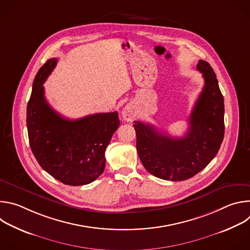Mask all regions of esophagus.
<instances>
[{"label": "esophagus", "instance_id": "obj_1", "mask_svg": "<svg viewBox=\"0 0 250 250\" xmlns=\"http://www.w3.org/2000/svg\"><path fill=\"white\" fill-rule=\"evenodd\" d=\"M122 116H123L124 120L126 122H130L132 120V118L134 117V113H133V110L130 105L127 104L125 106L123 112H122Z\"/></svg>", "mask_w": 250, "mask_h": 250}]
</instances>
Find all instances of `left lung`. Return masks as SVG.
I'll return each mask as SVG.
<instances>
[{"mask_svg":"<svg viewBox=\"0 0 250 250\" xmlns=\"http://www.w3.org/2000/svg\"><path fill=\"white\" fill-rule=\"evenodd\" d=\"M205 86L189 117L183 137H172L153 125L134 122L136 149L142 165L163 180L183 181L202 171L215 157L225 134V104L210 65L199 60Z\"/></svg>","mask_w":250,"mask_h":250,"instance_id":"8db88e82","label":"left lung"}]
</instances>
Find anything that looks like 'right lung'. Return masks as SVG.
Masks as SVG:
<instances>
[{
    "label": "right lung",
    "mask_w": 250,
    "mask_h": 250,
    "mask_svg": "<svg viewBox=\"0 0 250 250\" xmlns=\"http://www.w3.org/2000/svg\"><path fill=\"white\" fill-rule=\"evenodd\" d=\"M57 63L47 60L32 84L26 108L31 151L43 170L66 185H87L104 172V151L120 125L119 115L99 113L68 120L56 113L44 97L43 83Z\"/></svg>",
    "instance_id": "add662e5"
}]
</instances>
